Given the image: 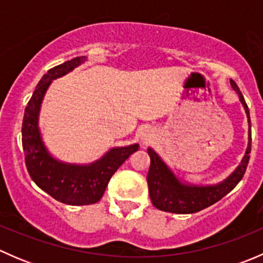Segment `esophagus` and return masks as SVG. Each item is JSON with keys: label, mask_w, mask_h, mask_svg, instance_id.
<instances>
[{"label": "esophagus", "mask_w": 263, "mask_h": 263, "mask_svg": "<svg viewBox=\"0 0 263 263\" xmlns=\"http://www.w3.org/2000/svg\"><path fill=\"white\" fill-rule=\"evenodd\" d=\"M153 129H151L150 127H145V128H142L141 132H140V139H141V141L144 142V144H147V142L153 139Z\"/></svg>", "instance_id": "esophagus-1"}]
</instances>
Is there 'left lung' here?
<instances>
[{
	"label": "left lung",
	"mask_w": 263,
	"mask_h": 263,
	"mask_svg": "<svg viewBox=\"0 0 263 263\" xmlns=\"http://www.w3.org/2000/svg\"><path fill=\"white\" fill-rule=\"evenodd\" d=\"M230 85L237 91L240 103L245 107L249 123V137L248 147L242 163L238 168L228 177L225 181L215 185H192L183 184V183L173 174V172L165 165L160 156L153 150L147 148V154L150 156V168L147 173L148 195L151 202L156 209L166 213L174 214H193L214 205L219 200H221L225 195L230 192L246 173L247 165L249 161V153H251V118H249V109L245 98L240 92L239 87L234 81L230 80Z\"/></svg>",
	"instance_id": "8db88e82"
}]
</instances>
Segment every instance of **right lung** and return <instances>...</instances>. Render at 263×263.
Here are the masks:
<instances>
[{"instance_id": "obj_1", "label": "right lung", "mask_w": 263, "mask_h": 263, "mask_svg": "<svg viewBox=\"0 0 263 263\" xmlns=\"http://www.w3.org/2000/svg\"><path fill=\"white\" fill-rule=\"evenodd\" d=\"M85 57H76L50 68L36 85L25 108L23 119V150L25 165L35 184L66 205L81 206L98 202L104 195L108 182L117 169L131 154L139 150V144L115 147L102 159L89 165H75L55 160L47 151L38 127L42 100L52 80L66 75L81 65Z\"/></svg>"}]
</instances>
